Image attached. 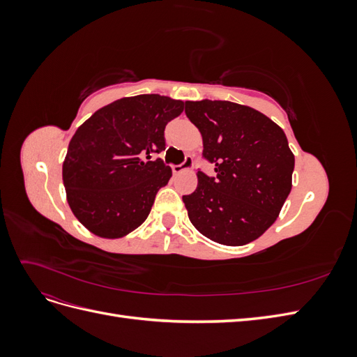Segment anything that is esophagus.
<instances>
[{"instance_id":"34e87169","label":"esophagus","mask_w":357,"mask_h":357,"mask_svg":"<svg viewBox=\"0 0 357 357\" xmlns=\"http://www.w3.org/2000/svg\"><path fill=\"white\" fill-rule=\"evenodd\" d=\"M192 167H193V158H192V156H189V155H186L185 160H183L181 164H178V165H172V172H174V174H180V172L186 171V169H190Z\"/></svg>"}]
</instances>
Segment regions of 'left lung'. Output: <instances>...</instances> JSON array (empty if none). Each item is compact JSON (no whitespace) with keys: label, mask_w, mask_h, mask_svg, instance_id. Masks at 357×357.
<instances>
[{"label":"left lung","mask_w":357,"mask_h":357,"mask_svg":"<svg viewBox=\"0 0 357 357\" xmlns=\"http://www.w3.org/2000/svg\"><path fill=\"white\" fill-rule=\"evenodd\" d=\"M185 113L202 135V158L215 176L198 171L183 195L192 225L207 238L243 245L271 226L291 189L295 156L283 129L250 107L231 101H186Z\"/></svg>","instance_id":"8db88e82"}]
</instances>
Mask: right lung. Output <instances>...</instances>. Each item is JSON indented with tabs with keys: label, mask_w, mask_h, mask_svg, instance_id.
<instances>
[{
	"label": "right lung",
	"mask_w": 357,
	"mask_h": 357,
	"mask_svg": "<svg viewBox=\"0 0 357 357\" xmlns=\"http://www.w3.org/2000/svg\"><path fill=\"white\" fill-rule=\"evenodd\" d=\"M183 101L160 95L117 100L95 112L73 135L62 165L70 208L104 238L137 229L172 172L153 153L165 150V126Z\"/></svg>",
	"instance_id": "obj_1"
}]
</instances>
